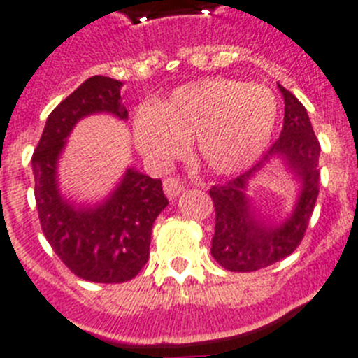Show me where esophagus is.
<instances>
[{
	"instance_id": "obj_1",
	"label": "esophagus",
	"mask_w": 358,
	"mask_h": 358,
	"mask_svg": "<svg viewBox=\"0 0 358 358\" xmlns=\"http://www.w3.org/2000/svg\"><path fill=\"white\" fill-rule=\"evenodd\" d=\"M163 189H164V195H166V197L176 199L182 194V189H185V182H182L181 179H176V177H169V179H164Z\"/></svg>"
}]
</instances>
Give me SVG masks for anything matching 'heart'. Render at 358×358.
Returning <instances> with one entry per match:
<instances>
[{
    "label": "heart",
    "instance_id": "heart-1",
    "mask_svg": "<svg viewBox=\"0 0 358 358\" xmlns=\"http://www.w3.org/2000/svg\"><path fill=\"white\" fill-rule=\"evenodd\" d=\"M278 100L264 85L202 78L179 85L157 106H141L132 140L147 159L164 164L197 141L201 159L218 173L245 169L260 156L278 122Z\"/></svg>",
    "mask_w": 358,
    "mask_h": 358
}]
</instances>
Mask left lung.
Listing matches in <instances>:
<instances>
[{
    "instance_id": "8db88e82",
    "label": "left lung",
    "mask_w": 358,
    "mask_h": 358,
    "mask_svg": "<svg viewBox=\"0 0 358 358\" xmlns=\"http://www.w3.org/2000/svg\"><path fill=\"white\" fill-rule=\"evenodd\" d=\"M285 98L283 129L273 147L248 172L233 177L226 185L213 186L210 197L215 206V235L211 255L218 265L231 273H252L292 255L301 243L314 213L319 195V145L306 109L290 91L280 85ZM281 157L302 182V194L293 215L280 227L262 223L245 192L250 177Z\"/></svg>"
}]
</instances>
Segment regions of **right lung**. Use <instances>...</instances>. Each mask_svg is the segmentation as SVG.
<instances>
[{
	"label": "right lung",
	"instance_id": "1",
	"mask_svg": "<svg viewBox=\"0 0 358 358\" xmlns=\"http://www.w3.org/2000/svg\"><path fill=\"white\" fill-rule=\"evenodd\" d=\"M122 82L91 77L64 98L46 120L31 156L36 204L43 233L75 276L93 283H123L138 276L148 260L152 226L166 208L161 179L129 169L106 202L73 206L57 186V159L75 123L93 113L127 120L120 96Z\"/></svg>",
	"mask_w": 358,
	"mask_h": 358
}]
</instances>
